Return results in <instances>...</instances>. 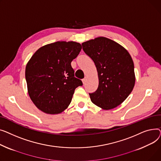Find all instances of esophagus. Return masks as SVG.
Listing matches in <instances>:
<instances>
[{"mask_svg": "<svg viewBox=\"0 0 161 161\" xmlns=\"http://www.w3.org/2000/svg\"><path fill=\"white\" fill-rule=\"evenodd\" d=\"M82 83H83L84 84H86V78L85 77L84 79H83L82 80Z\"/></svg>", "mask_w": 161, "mask_h": 161, "instance_id": "1", "label": "esophagus"}]
</instances>
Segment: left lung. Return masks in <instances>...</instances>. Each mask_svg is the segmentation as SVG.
Wrapping results in <instances>:
<instances>
[{
    "label": "left lung",
    "instance_id": "obj_1",
    "mask_svg": "<svg viewBox=\"0 0 161 161\" xmlns=\"http://www.w3.org/2000/svg\"><path fill=\"white\" fill-rule=\"evenodd\" d=\"M82 45L95 64L98 75V88L89 93L92 102L103 110L117 107L135 86L134 63L130 54L120 44L105 37H96Z\"/></svg>",
    "mask_w": 161,
    "mask_h": 161
}]
</instances>
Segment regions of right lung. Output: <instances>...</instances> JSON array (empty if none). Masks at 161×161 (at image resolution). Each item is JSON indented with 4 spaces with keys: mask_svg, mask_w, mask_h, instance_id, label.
Returning <instances> with one entry per match:
<instances>
[{
    "mask_svg": "<svg viewBox=\"0 0 161 161\" xmlns=\"http://www.w3.org/2000/svg\"><path fill=\"white\" fill-rule=\"evenodd\" d=\"M82 49L75 42H56L41 47L26 64L27 90L34 105L48 114L67 109L75 90L82 86L71 63Z\"/></svg>",
    "mask_w": 161,
    "mask_h": 161,
    "instance_id": "1",
    "label": "right lung"
}]
</instances>
